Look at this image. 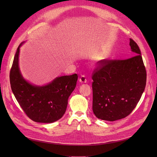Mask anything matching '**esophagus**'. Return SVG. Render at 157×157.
Here are the masks:
<instances>
[{
    "instance_id": "obj_1",
    "label": "esophagus",
    "mask_w": 157,
    "mask_h": 157,
    "mask_svg": "<svg viewBox=\"0 0 157 157\" xmlns=\"http://www.w3.org/2000/svg\"><path fill=\"white\" fill-rule=\"evenodd\" d=\"M79 81L80 83H86V79L85 76H83V75L81 76L80 77Z\"/></svg>"
}]
</instances>
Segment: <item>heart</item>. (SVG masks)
I'll list each match as a JSON object with an SVG mask.
<instances>
[{"label":"heart","instance_id":"1","mask_svg":"<svg viewBox=\"0 0 157 157\" xmlns=\"http://www.w3.org/2000/svg\"><path fill=\"white\" fill-rule=\"evenodd\" d=\"M105 59V55L104 53H101L97 56L95 60L97 62H102Z\"/></svg>","mask_w":157,"mask_h":157}]
</instances>
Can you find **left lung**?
<instances>
[{
	"mask_svg": "<svg viewBox=\"0 0 157 157\" xmlns=\"http://www.w3.org/2000/svg\"><path fill=\"white\" fill-rule=\"evenodd\" d=\"M134 56L126 60H104L92 74L94 113L98 119L124 118L136 108L146 83L141 51L130 39Z\"/></svg>",
	"mask_w": 157,
	"mask_h": 157,
	"instance_id": "8db88e82",
	"label": "left lung"
}]
</instances>
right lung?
Masks as SVG:
<instances>
[{
  "label": "right lung",
  "instance_id": "obj_1",
  "mask_svg": "<svg viewBox=\"0 0 157 157\" xmlns=\"http://www.w3.org/2000/svg\"><path fill=\"white\" fill-rule=\"evenodd\" d=\"M17 48L10 71L13 93L24 112L32 120L39 123H53L65 114L68 98L76 88L78 75L57 77L44 86L32 85L22 76L19 68L20 48Z\"/></svg>",
  "mask_w": 157,
  "mask_h": 157
}]
</instances>
